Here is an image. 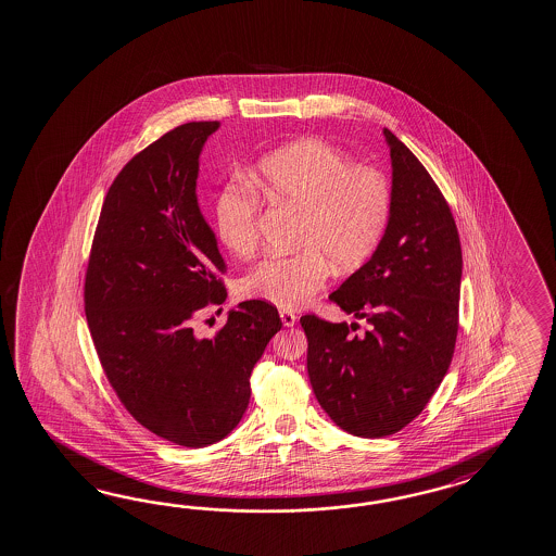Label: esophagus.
<instances>
[{
    "label": "esophagus",
    "instance_id": "obj_1",
    "mask_svg": "<svg viewBox=\"0 0 556 556\" xmlns=\"http://www.w3.org/2000/svg\"><path fill=\"white\" fill-rule=\"evenodd\" d=\"M280 318H282L286 328H292L298 323V316L292 311H280Z\"/></svg>",
    "mask_w": 556,
    "mask_h": 556
}]
</instances>
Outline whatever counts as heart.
Listing matches in <instances>:
<instances>
[{
	"label": "heart",
	"mask_w": 556,
	"mask_h": 556,
	"mask_svg": "<svg viewBox=\"0 0 556 556\" xmlns=\"http://www.w3.org/2000/svg\"><path fill=\"white\" fill-rule=\"evenodd\" d=\"M262 194L302 212L292 256H268L245 274L240 294L294 311L326 285L330 262L354 270L376 252L392 212V186L375 166L356 164L332 143L306 138L266 155L252 174ZM214 226L222 245L238 258L258 248V198L228 184L216 198Z\"/></svg>",
	"instance_id": "heart-1"
}]
</instances>
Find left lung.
<instances>
[{
    "mask_svg": "<svg viewBox=\"0 0 556 556\" xmlns=\"http://www.w3.org/2000/svg\"><path fill=\"white\" fill-rule=\"evenodd\" d=\"M392 212L375 254L330 294L368 323L300 324L312 390L338 427L362 439L399 432L425 410L451 366L458 332L463 250L451 207L427 168L384 128Z\"/></svg>",
    "mask_w": 556,
    "mask_h": 556,
    "instance_id": "obj_1",
    "label": "left lung"
}]
</instances>
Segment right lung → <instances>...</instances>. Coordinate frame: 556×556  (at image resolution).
<instances>
[{
  "label": "right lung",
  "instance_id": "add662e5",
  "mask_svg": "<svg viewBox=\"0 0 556 556\" xmlns=\"http://www.w3.org/2000/svg\"><path fill=\"white\" fill-rule=\"evenodd\" d=\"M220 122H188L134 155L105 195L86 274V318L128 413L160 439L202 448L228 437L250 402V375L278 311L260 300L228 311L220 332H195L226 300V262L198 204L200 154Z\"/></svg>",
  "mask_w": 556,
  "mask_h": 556
}]
</instances>
